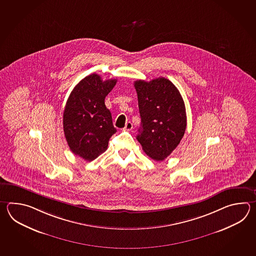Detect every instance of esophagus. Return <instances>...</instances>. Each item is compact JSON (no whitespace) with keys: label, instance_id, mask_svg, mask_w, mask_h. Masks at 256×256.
Returning a JSON list of instances; mask_svg holds the SVG:
<instances>
[{"label":"esophagus","instance_id":"1","mask_svg":"<svg viewBox=\"0 0 256 256\" xmlns=\"http://www.w3.org/2000/svg\"><path fill=\"white\" fill-rule=\"evenodd\" d=\"M132 129V124L130 122H126V127L124 128V130H130Z\"/></svg>","mask_w":256,"mask_h":256}]
</instances>
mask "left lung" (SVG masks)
<instances>
[{
  "instance_id": "obj_1",
  "label": "left lung",
  "mask_w": 256,
  "mask_h": 256,
  "mask_svg": "<svg viewBox=\"0 0 256 256\" xmlns=\"http://www.w3.org/2000/svg\"><path fill=\"white\" fill-rule=\"evenodd\" d=\"M141 126L137 140L144 152L156 161L168 158L183 138L186 127L184 100L168 78L134 82Z\"/></svg>"
}]
</instances>
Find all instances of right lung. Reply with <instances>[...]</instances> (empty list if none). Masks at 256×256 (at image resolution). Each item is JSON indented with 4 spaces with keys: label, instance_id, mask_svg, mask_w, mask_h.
<instances>
[{
    "label": "right lung",
    "instance_id": "right-lung-1",
    "mask_svg": "<svg viewBox=\"0 0 256 256\" xmlns=\"http://www.w3.org/2000/svg\"><path fill=\"white\" fill-rule=\"evenodd\" d=\"M116 82H104L93 73L76 84L66 100L63 114L66 140L72 152L86 161H92L104 152L117 130L104 102Z\"/></svg>",
    "mask_w": 256,
    "mask_h": 256
}]
</instances>
